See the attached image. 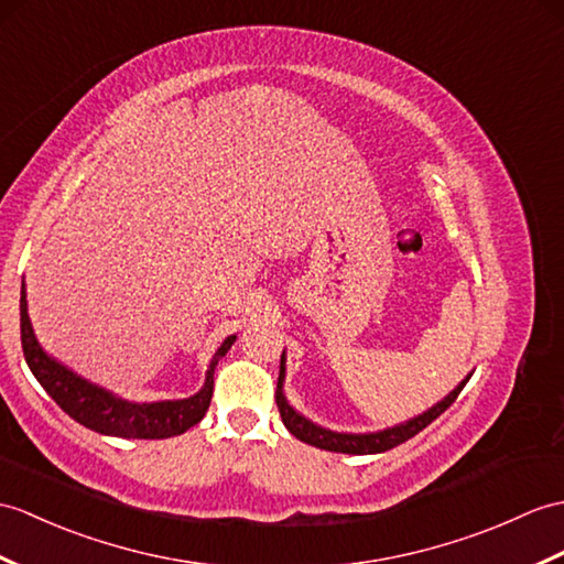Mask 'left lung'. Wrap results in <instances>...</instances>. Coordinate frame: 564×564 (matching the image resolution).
<instances>
[{
    "instance_id": "left-lung-1",
    "label": "left lung",
    "mask_w": 564,
    "mask_h": 564,
    "mask_svg": "<svg viewBox=\"0 0 564 564\" xmlns=\"http://www.w3.org/2000/svg\"><path fill=\"white\" fill-rule=\"evenodd\" d=\"M470 379V372L456 384L447 397L442 401H437L432 409L423 411L421 415L409 417L399 425H391L384 430L377 432H336V430H326L317 423H312L310 417H305L303 413H297L291 403H288L285 394H283V382H285V350L281 356V370H279V384H276V403L281 411V421L291 432L293 437H297L300 442L312 444V447H319L326 452H341V454H382L387 449L399 447L401 442L411 440L413 435H417L423 427H427L435 417H440L444 411L449 409L454 403V399L462 394V389L466 387V382Z\"/></svg>"
}]
</instances>
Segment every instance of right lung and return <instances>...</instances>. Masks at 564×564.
Wrapping results in <instances>:
<instances>
[{
	"instance_id": "1",
	"label": "right lung",
	"mask_w": 564,
	"mask_h": 564,
	"mask_svg": "<svg viewBox=\"0 0 564 564\" xmlns=\"http://www.w3.org/2000/svg\"><path fill=\"white\" fill-rule=\"evenodd\" d=\"M238 336H228L220 344L216 356L208 365L204 387L187 399L173 401H127L112 391L88 382L82 375L69 370L57 358L37 344L33 324L29 317V300H25V283H21V346L25 362L37 382L55 399L64 413H69L76 423L100 435L127 437V440H163L187 432L202 421L214 397V370L218 360L226 356Z\"/></svg>"
}]
</instances>
